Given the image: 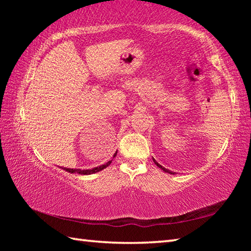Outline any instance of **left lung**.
Masks as SVG:
<instances>
[{"mask_svg": "<svg viewBox=\"0 0 251 251\" xmlns=\"http://www.w3.org/2000/svg\"><path fill=\"white\" fill-rule=\"evenodd\" d=\"M152 161H154V163H155V165H156V166H157V167H159V168L161 169V171H164L165 173H168V174H173V175H175V174H176V173H173L172 171H168V169H166V168H165V167H163V166H161V165H160V164H158V163H157V161L155 160V158H154V157H152Z\"/></svg>", "mask_w": 251, "mask_h": 251, "instance_id": "left-lung-1", "label": "left lung"}]
</instances>
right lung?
<instances>
[{
    "instance_id": "obj_1",
    "label": "right lung",
    "mask_w": 251,
    "mask_h": 251,
    "mask_svg": "<svg viewBox=\"0 0 251 251\" xmlns=\"http://www.w3.org/2000/svg\"><path fill=\"white\" fill-rule=\"evenodd\" d=\"M116 155H117V151H116L115 154H114L113 158H114V157H116ZM112 160H113V159H112ZM112 160H108L107 163H106V164L100 165V166H99V167H95V168H93V169H83V171H82V169H73V168H62V169H64L65 172H69V173H71V174L77 173V174H80V175H91V174L99 173V172H100V171H103L104 168L108 167L109 165L112 164Z\"/></svg>"
}]
</instances>
